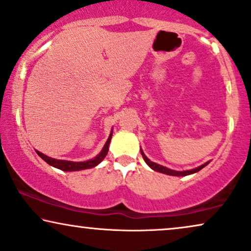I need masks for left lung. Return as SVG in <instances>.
<instances>
[{
    "mask_svg": "<svg viewBox=\"0 0 251 251\" xmlns=\"http://www.w3.org/2000/svg\"><path fill=\"white\" fill-rule=\"evenodd\" d=\"M141 152H142V155H143V158H144L145 162H146V164H148V165L150 166V167H151L152 169H154L155 172H160V173H164V174H167V175H174V176H185V175L194 174V173H196V172L201 171V168L205 167V166H206L207 164H209V162H206V164L201 165V166H200V167H197V168H195V169H191V171H184V172L172 171V169L166 168V167H164V166H160V165L155 164V162H152L151 160H150V159L146 158V155H145L144 153H143L142 150H141Z\"/></svg>",
    "mask_w": 251,
    "mask_h": 251,
    "instance_id": "obj_1",
    "label": "left lung"
}]
</instances>
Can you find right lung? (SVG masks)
Masks as SVG:
<instances>
[{
    "label": "right lung",
    "instance_id": "1",
    "mask_svg": "<svg viewBox=\"0 0 251 251\" xmlns=\"http://www.w3.org/2000/svg\"><path fill=\"white\" fill-rule=\"evenodd\" d=\"M110 139H112V133H110L108 139H107V142H106L105 146H103L102 151L100 152V153L98 154L97 157H94L93 159H91V160H87V161L75 162V161L57 160V159H53V158L47 157V155L42 154L41 152H39V151H37V153H38L39 157H40L41 159H44V160L46 161L48 165H50V166H53V167H56L58 169H61V171H64V172L82 171V169H87V168L96 167L98 164H100V162L103 160V158L106 157L107 153H108V146H109Z\"/></svg>",
    "mask_w": 251,
    "mask_h": 251
}]
</instances>
